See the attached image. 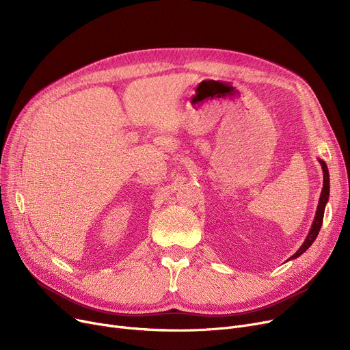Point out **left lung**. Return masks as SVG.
Masks as SVG:
<instances>
[{"instance_id":"left-lung-1","label":"left lung","mask_w":350,"mask_h":350,"mask_svg":"<svg viewBox=\"0 0 350 350\" xmlns=\"http://www.w3.org/2000/svg\"><path fill=\"white\" fill-rule=\"evenodd\" d=\"M319 160V164L322 165V172H323V189H322V193H321V197H319V203H318V208H317V214H315V218H314V223H312V227L308 232V237L305 238L304 244L301 245V248L293 254L289 260H295L298 258V256H301L310 245L312 243H314L317 240V237L319 234V230L322 227V219H323V213H325V207L327 204V200H329V170H327V165L323 160L318 159ZM288 260V261H289Z\"/></svg>"}]
</instances>
